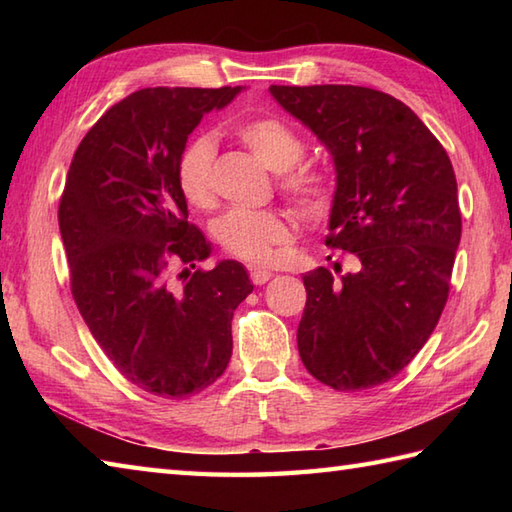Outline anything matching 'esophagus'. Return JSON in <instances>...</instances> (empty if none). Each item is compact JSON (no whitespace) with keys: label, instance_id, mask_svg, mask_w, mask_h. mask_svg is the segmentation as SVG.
<instances>
[{"label":"esophagus","instance_id":"obj_1","mask_svg":"<svg viewBox=\"0 0 512 512\" xmlns=\"http://www.w3.org/2000/svg\"><path fill=\"white\" fill-rule=\"evenodd\" d=\"M270 277H273V273H270V270H262V268H250V281H253L255 286H264Z\"/></svg>","mask_w":512,"mask_h":512}]
</instances>
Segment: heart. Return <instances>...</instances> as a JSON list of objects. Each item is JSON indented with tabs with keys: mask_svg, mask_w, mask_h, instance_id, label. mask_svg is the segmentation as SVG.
<instances>
[{
	"mask_svg": "<svg viewBox=\"0 0 512 512\" xmlns=\"http://www.w3.org/2000/svg\"><path fill=\"white\" fill-rule=\"evenodd\" d=\"M237 138L262 160V165L275 173L289 171L281 180L284 189L306 213H321L334 198V180L321 169H295L306 145L295 129L273 116L246 121L235 129ZM213 160L215 140L209 134L193 138L178 158V187L193 206H209L213 202ZM215 237L228 255L246 264L264 266L275 255L279 244L292 237V226L281 211L231 209L215 224Z\"/></svg>",
	"mask_w": 512,
	"mask_h": 512,
	"instance_id": "obj_1",
	"label": "heart"
}]
</instances>
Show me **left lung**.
<instances>
[{
	"mask_svg": "<svg viewBox=\"0 0 512 512\" xmlns=\"http://www.w3.org/2000/svg\"><path fill=\"white\" fill-rule=\"evenodd\" d=\"M270 94L330 151L336 191L325 244L354 257L339 279L323 266L303 275L301 361L339 391L387 383L422 350L449 297L462 235L451 160L385 92L270 85Z\"/></svg>",
	"mask_w": 512,
	"mask_h": 512,
	"instance_id": "8db88e82",
	"label": "left lung"
}]
</instances>
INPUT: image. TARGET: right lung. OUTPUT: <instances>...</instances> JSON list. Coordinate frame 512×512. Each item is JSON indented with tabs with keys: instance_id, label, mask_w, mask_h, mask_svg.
Segmentation results:
<instances>
[{
	"instance_id": "obj_1",
	"label": "right lung",
	"mask_w": 512,
	"mask_h": 512,
	"mask_svg": "<svg viewBox=\"0 0 512 512\" xmlns=\"http://www.w3.org/2000/svg\"><path fill=\"white\" fill-rule=\"evenodd\" d=\"M239 92L237 85L129 94L85 134L61 195L76 308L118 372L154 396L189 398L224 374L233 312L253 292L233 259L195 268L211 244L187 222L176 173L202 116Z\"/></svg>"
}]
</instances>
